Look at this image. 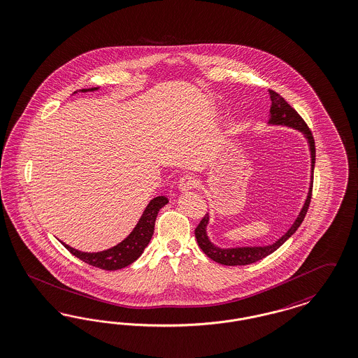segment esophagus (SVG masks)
<instances>
[{
	"mask_svg": "<svg viewBox=\"0 0 358 358\" xmlns=\"http://www.w3.org/2000/svg\"><path fill=\"white\" fill-rule=\"evenodd\" d=\"M198 186V180L196 178H194L192 175H183L178 183V188L183 192V191H189L192 188Z\"/></svg>",
	"mask_w": 358,
	"mask_h": 358,
	"instance_id": "34e87169",
	"label": "esophagus"
}]
</instances>
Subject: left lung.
Masks as SVG:
<instances>
[{"instance_id": "8db88e82", "label": "left lung", "mask_w": 358, "mask_h": 358, "mask_svg": "<svg viewBox=\"0 0 358 358\" xmlns=\"http://www.w3.org/2000/svg\"><path fill=\"white\" fill-rule=\"evenodd\" d=\"M268 96L271 100V107H270V117H268V123L270 125H285V127H290L294 128L296 131L302 132V135L305 136V139L309 144V151H310L311 159V176L310 185H309V192L306 196V201L303 203L298 217H296L294 223L290 226V229L280 236V239H277L274 243L271 245H266V246H243V248H219L217 245H214L207 234V226L210 223V215L206 214L204 218L201 220V223L198 224V227L195 229V238L198 241L199 248L202 249L203 252L211 258L213 261L218 262L224 266H245V264H254L258 262L261 259H264V257L273 254L277 249H280V246L298 230V227L301 226V223L303 222L305 215L308 213L309 204L311 199V189H313V173H314V164H315V145H314V139L311 135L309 127L303 122V119L298 115L296 109L293 108L282 96L274 92V91H268Z\"/></svg>"}]
</instances>
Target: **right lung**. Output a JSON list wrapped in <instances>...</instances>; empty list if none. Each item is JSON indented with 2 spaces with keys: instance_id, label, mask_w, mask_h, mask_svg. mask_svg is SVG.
Segmentation results:
<instances>
[{
  "instance_id": "1",
  "label": "right lung",
  "mask_w": 358,
  "mask_h": 358,
  "mask_svg": "<svg viewBox=\"0 0 358 358\" xmlns=\"http://www.w3.org/2000/svg\"><path fill=\"white\" fill-rule=\"evenodd\" d=\"M99 88H88V90H80L78 92H94ZM78 94V91L75 92ZM169 203L166 196H156L151 202L147 204L145 210L143 211L138 224L134 227L131 234L124 238L120 243L108 250L97 251V252H85L80 250L73 249L68 245H64V248L68 250L71 254L78 257L85 264H91L94 267L103 268V270H119L128 264H134L140 255L143 254L144 249L148 246L154 230H155V220L157 213L162 207H164Z\"/></svg>"
}]
</instances>
